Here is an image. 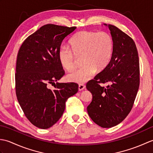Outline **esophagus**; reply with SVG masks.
<instances>
[{
  "mask_svg": "<svg viewBox=\"0 0 153 153\" xmlns=\"http://www.w3.org/2000/svg\"><path fill=\"white\" fill-rule=\"evenodd\" d=\"M85 88V86L83 85V84H79L78 86V90L79 91H82Z\"/></svg>",
  "mask_w": 153,
  "mask_h": 153,
  "instance_id": "34e87169",
  "label": "esophagus"
}]
</instances>
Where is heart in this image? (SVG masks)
Segmentation results:
<instances>
[{"label": "heart", "instance_id": "obj_1", "mask_svg": "<svg viewBox=\"0 0 153 153\" xmlns=\"http://www.w3.org/2000/svg\"><path fill=\"white\" fill-rule=\"evenodd\" d=\"M70 48L62 47L58 56L61 66L68 71L75 68V55H83L84 66L66 76L70 82L83 83L92 79L96 70H102L112 56L114 41L105 31H82L75 34L69 41Z\"/></svg>", "mask_w": 153, "mask_h": 153}]
</instances>
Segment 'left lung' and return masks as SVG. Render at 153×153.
<instances>
[{"instance_id":"8db88e82","label":"left lung","mask_w":153,"mask_h":153,"mask_svg":"<svg viewBox=\"0 0 153 153\" xmlns=\"http://www.w3.org/2000/svg\"><path fill=\"white\" fill-rule=\"evenodd\" d=\"M114 41L110 62L86 87L93 99L87 110L93 121L104 128L119 124L130 112L139 87V62L132 39L114 25L106 24ZM109 82L106 88L100 83Z\"/></svg>"}]
</instances>
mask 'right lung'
Listing matches in <instances>:
<instances>
[{"instance_id": "obj_1", "label": "right lung", "mask_w": 153, "mask_h": 153, "mask_svg": "<svg viewBox=\"0 0 153 153\" xmlns=\"http://www.w3.org/2000/svg\"><path fill=\"white\" fill-rule=\"evenodd\" d=\"M76 29L45 25L30 35L19 50L16 96L25 116L39 128L48 129L56 123L63 114L67 99L78 91L76 83L57 82L64 75L58 51L64 39ZM48 83L54 84V90L48 88Z\"/></svg>"}]
</instances>
